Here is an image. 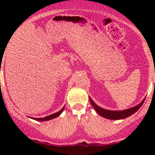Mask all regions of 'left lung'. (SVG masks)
<instances>
[{"label":"left lung","mask_w":155,"mask_h":155,"mask_svg":"<svg viewBox=\"0 0 155 155\" xmlns=\"http://www.w3.org/2000/svg\"><path fill=\"white\" fill-rule=\"evenodd\" d=\"M144 98L139 104H138L137 106H134V107L127 108L125 110H122V111H112V110H107L105 109L100 107L99 106H97V104H95L91 97H89V100H90V103H91L92 106H93L94 109L95 110L96 112L99 115H101V117H104V118L108 119V120H123V119L127 118L131 115L133 114L134 113L138 111L139 108L141 107V106L143 105V102L145 101Z\"/></svg>","instance_id":"8db88e82"}]
</instances>
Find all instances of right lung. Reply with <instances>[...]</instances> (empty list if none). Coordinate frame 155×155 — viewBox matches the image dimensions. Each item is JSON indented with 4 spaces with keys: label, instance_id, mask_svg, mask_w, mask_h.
Here are the masks:
<instances>
[{
    "label": "right lung",
    "instance_id": "right-lung-1",
    "mask_svg": "<svg viewBox=\"0 0 155 155\" xmlns=\"http://www.w3.org/2000/svg\"><path fill=\"white\" fill-rule=\"evenodd\" d=\"M64 108H65V106H63V108H62L60 111L56 112V113H54V114H52L49 115V116H47V117H42V118H34V117H30V118L33 119V120H34L39 121V122H44V121L50 120H52V119H54V118H56V117H59L60 115L62 114V112L63 111Z\"/></svg>",
    "mask_w": 155,
    "mask_h": 155
}]
</instances>
